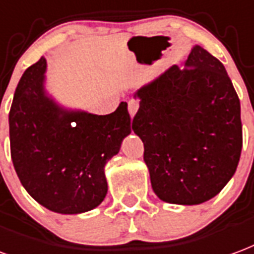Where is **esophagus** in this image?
<instances>
[{
    "label": "esophagus",
    "mask_w": 254,
    "mask_h": 254,
    "mask_svg": "<svg viewBox=\"0 0 254 254\" xmlns=\"http://www.w3.org/2000/svg\"><path fill=\"white\" fill-rule=\"evenodd\" d=\"M127 110H129V114H130V117H134L136 116L137 110H138V102H137L136 99H130L129 103H127Z\"/></svg>",
    "instance_id": "esophagus-1"
}]
</instances>
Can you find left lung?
<instances>
[{"instance_id": "1", "label": "left lung", "mask_w": 254, "mask_h": 254, "mask_svg": "<svg viewBox=\"0 0 254 254\" xmlns=\"http://www.w3.org/2000/svg\"><path fill=\"white\" fill-rule=\"evenodd\" d=\"M152 189L167 203L200 204L221 192L242 149L240 99L223 64L200 46L134 95Z\"/></svg>"}]
</instances>
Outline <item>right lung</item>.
<instances>
[{
	"mask_svg": "<svg viewBox=\"0 0 254 254\" xmlns=\"http://www.w3.org/2000/svg\"><path fill=\"white\" fill-rule=\"evenodd\" d=\"M47 60L25 69L9 113L14 170L37 203L59 214H80L108 194L105 165L132 132L127 103L98 116L64 108L46 89Z\"/></svg>",
	"mask_w": 254,
	"mask_h": 254,
	"instance_id": "add662e5",
	"label": "right lung"
}]
</instances>
